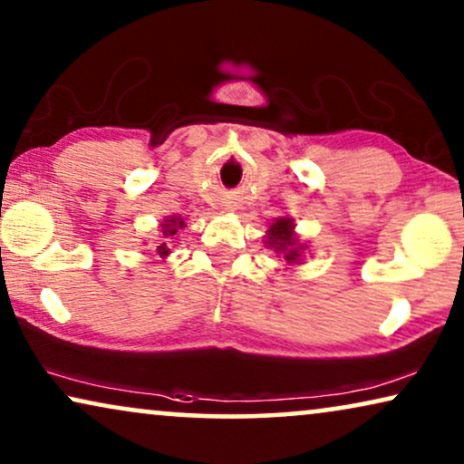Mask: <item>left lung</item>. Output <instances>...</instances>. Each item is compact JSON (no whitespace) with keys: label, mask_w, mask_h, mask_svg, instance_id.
<instances>
[{"label":"left lung","mask_w":464,"mask_h":464,"mask_svg":"<svg viewBox=\"0 0 464 464\" xmlns=\"http://www.w3.org/2000/svg\"><path fill=\"white\" fill-rule=\"evenodd\" d=\"M294 227L295 224L291 218H278L275 219V224L270 226V230L266 232L268 234V237H266V245H268L270 249H275L278 256H283L287 264H300L302 253L306 249V245H302L300 240H297Z\"/></svg>","instance_id":"left-lung-1"}]
</instances>
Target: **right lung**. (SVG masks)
I'll list each match as a JSON object with an SVG mask.
<instances>
[{
    "label": "right lung",
    "instance_id": "1",
    "mask_svg": "<svg viewBox=\"0 0 464 464\" xmlns=\"http://www.w3.org/2000/svg\"><path fill=\"white\" fill-rule=\"evenodd\" d=\"M186 226V221H183L181 218H177V215H170V218H167L162 221V238H164V243H160V246H158V256L160 257H167L169 253H170V249H169V238H173L175 234H177V230H179V227H183Z\"/></svg>",
    "mask_w": 464,
    "mask_h": 464
}]
</instances>
